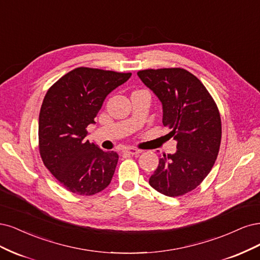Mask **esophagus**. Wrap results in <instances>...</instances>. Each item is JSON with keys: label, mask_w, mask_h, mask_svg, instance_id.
Returning a JSON list of instances; mask_svg holds the SVG:
<instances>
[{"label": "esophagus", "mask_w": 260, "mask_h": 260, "mask_svg": "<svg viewBox=\"0 0 260 260\" xmlns=\"http://www.w3.org/2000/svg\"><path fill=\"white\" fill-rule=\"evenodd\" d=\"M141 151L138 149H135V148H125L123 150V153L125 154H129V155H136V154H139Z\"/></svg>", "instance_id": "34e87169"}]
</instances>
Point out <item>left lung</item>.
<instances>
[{"mask_svg": "<svg viewBox=\"0 0 260 260\" xmlns=\"http://www.w3.org/2000/svg\"><path fill=\"white\" fill-rule=\"evenodd\" d=\"M137 74L160 99L163 125L177 141V151L160 157L150 186L167 197L186 194L204 180L218 155V108L202 82L185 69H147Z\"/></svg>", "mask_w": 260, "mask_h": 260, "instance_id": "left-lung-1", "label": "left lung"}]
</instances>
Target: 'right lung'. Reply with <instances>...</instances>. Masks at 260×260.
Returning a JSON list of instances; mask_svg holds the SVG:
<instances>
[{"label": "right lung", "mask_w": 260, "mask_h": 260, "mask_svg": "<svg viewBox=\"0 0 260 260\" xmlns=\"http://www.w3.org/2000/svg\"><path fill=\"white\" fill-rule=\"evenodd\" d=\"M132 73L80 67L47 90L39 116V150L46 169L72 193L93 196L111 182L119 155L85 139L104 100Z\"/></svg>", "instance_id": "obj_1"}]
</instances>
